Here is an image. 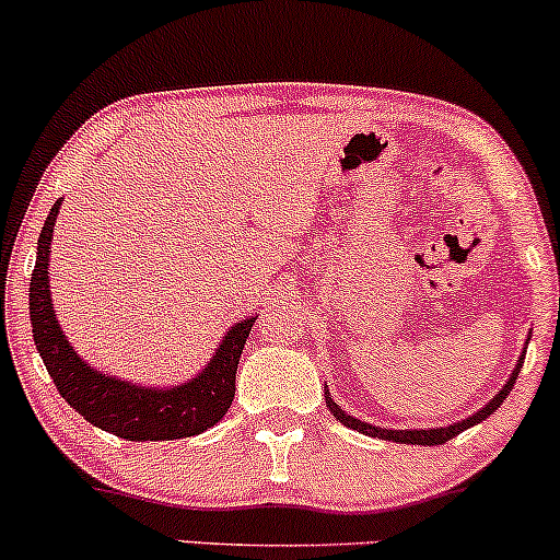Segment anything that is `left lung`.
Here are the masks:
<instances>
[{"label":"left lung","instance_id":"obj_1","mask_svg":"<svg viewBox=\"0 0 560 560\" xmlns=\"http://www.w3.org/2000/svg\"><path fill=\"white\" fill-rule=\"evenodd\" d=\"M524 357H526V347H524V351H521V357H518L516 368H513L511 378L505 381V386H502L500 392L494 394V397L489 399L487 405H483L479 412H474V416H468V418L457 420V423L442 425V429H405V431L378 429V425L364 423V420H357V418H351L349 412H343L341 407H338L336 401L330 399V392H325V401H328V410L332 412V418L341 420V423L347 425V429H354V431H360V433H368V436L386 439V442H399V444H423V447H433V444H444V442H450V439H455L457 433H463L466 429H470V425L481 423V420H487L489 416H492V412L498 410V407L502 405V401L508 399V394L513 392V383H516V378H518L521 364H524Z\"/></svg>","mask_w":560,"mask_h":560}]
</instances>
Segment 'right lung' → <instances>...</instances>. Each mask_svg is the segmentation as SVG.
I'll list each match as a JSON object with an SVG mask.
<instances>
[{"instance_id":"right-lung-1","label":"right lung","mask_w":560,"mask_h":560,"mask_svg":"<svg viewBox=\"0 0 560 560\" xmlns=\"http://www.w3.org/2000/svg\"><path fill=\"white\" fill-rule=\"evenodd\" d=\"M58 211L60 200L49 209L39 243H36L28 310L36 351L49 378L58 386L60 397L92 425L129 442H163V439L168 442V439L196 436L217 425L235 397V370L256 317L232 325L213 351L211 362L196 378L177 383V386H137L131 381L90 368L60 330L52 293H49V246H52Z\"/></svg>"}]
</instances>
